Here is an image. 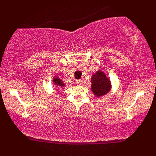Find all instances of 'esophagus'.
Instances as JSON below:
<instances>
[{"mask_svg": "<svg viewBox=\"0 0 156 156\" xmlns=\"http://www.w3.org/2000/svg\"><path fill=\"white\" fill-rule=\"evenodd\" d=\"M76 84H77V85H82V81L81 80H76Z\"/></svg>", "mask_w": 156, "mask_h": 156, "instance_id": "obj_1", "label": "esophagus"}]
</instances>
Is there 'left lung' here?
<instances>
[{
    "instance_id": "1",
    "label": "left lung",
    "mask_w": 156,
    "mask_h": 156,
    "mask_svg": "<svg viewBox=\"0 0 156 156\" xmlns=\"http://www.w3.org/2000/svg\"><path fill=\"white\" fill-rule=\"evenodd\" d=\"M91 90L97 97H103L112 89V83L105 72L98 70L91 78Z\"/></svg>"
}]
</instances>
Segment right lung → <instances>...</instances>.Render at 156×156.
I'll return each instance as SVG.
<instances>
[{
  "label": "right lung",
  "instance_id": "add662e5",
  "mask_svg": "<svg viewBox=\"0 0 156 156\" xmlns=\"http://www.w3.org/2000/svg\"><path fill=\"white\" fill-rule=\"evenodd\" d=\"M52 83L54 84V86H55V87H57V89L65 88V84L63 82L62 80L59 78V76H55L52 80ZM59 92H60V91H59Z\"/></svg>",
  "mask_w": 156,
  "mask_h": 156
}]
</instances>
